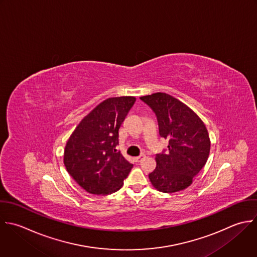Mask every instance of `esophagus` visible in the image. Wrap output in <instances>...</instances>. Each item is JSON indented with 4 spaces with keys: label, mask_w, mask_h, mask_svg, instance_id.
<instances>
[{
    "label": "esophagus",
    "mask_w": 257,
    "mask_h": 257,
    "mask_svg": "<svg viewBox=\"0 0 257 257\" xmlns=\"http://www.w3.org/2000/svg\"><path fill=\"white\" fill-rule=\"evenodd\" d=\"M145 158V155H140V156H137V157H135L134 158V160L136 161V162H140L142 159H144Z\"/></svg>",
    "instance_id": "1"
}]
</instances>
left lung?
<instances>
[{"label": "left lung", "instance_id": "left-lung-1", "mask_svg": "<svg viewBox=\"0 0 257 257\" xmlns=\"http://www.w3.org/2000/svg\"><path fill=\"white\" fill-rule=\"evenodd\" d=\"M140 99L155 112L160 136L169 140L167 153L156 155V168L149 179L158 191H181L192 184L208 159L206 126L191 108L169 94L158 92Z\"/></svg>", "mask_w": 257, "mask_h": 257}]
</instances>
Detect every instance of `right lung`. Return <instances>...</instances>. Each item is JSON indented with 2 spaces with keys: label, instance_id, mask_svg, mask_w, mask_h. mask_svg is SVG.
Masks as SVG:
<instances>
[{
  "label": "right lung",
  "instance_id": "1",
  "mask_svg": "<svg viewBox=\"0 0 257 257\" xmlns=\"http://www.w3.org/2000/svg\"><path fill=\"white\" fill-rule=\"evenodd\" d=\"M136 101L133 96L108 98L78 124L64 150V164L87 192L107 195L118 191L133 165L117 151L119 129Z\"/></svg>",
  "mask_w": 257,
  "mask_h": 257
}]
</instances>
